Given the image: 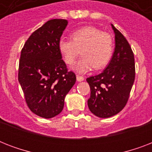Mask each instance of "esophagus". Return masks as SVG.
Returning <instances> with one entry per match:
<instances>
[{
    "mask_svg": "<svg viewBox=\"0 0 152 152\" xmlns=\"http://www.w3.org/2000/svg\"><path fill=\"white\" fill-rule=\"evenodd\" d=\"M76 80L78 81V82H81V81L84 80V78H83V76H78V75H76Z\"/></svg>",
    "mask_w": 152,
    "mask_h": 152,
    "instance_id": "1",
    "label": "esophagus"
}]
</instances>
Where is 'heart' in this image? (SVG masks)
<instances>
[{
    "label": "heart",
    "mask_w": 152,
    "mask_h": 152,
    "mask_svg": "<svg viewBox=\"0 0 152 152\" xmlns=\"http://www.w3.org/2000/svg\"><path fill=\"white\" fill-rule=\"evenodd\" d=\"M72 39L62 37L58 50L64 62L72 64L80 50L83 57L72 66L79 73H85L93 67L100 69L108 64L113 52V40L110 34L95 27H81L71 34Z\"/></svg>",
    "instance_id": "heart-1"
}]
</instances>
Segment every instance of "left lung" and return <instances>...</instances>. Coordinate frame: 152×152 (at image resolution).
Listing matches in <instances>:
<instances>
[{
	"label": "left lung",
	"instance_id": "left-lung-1",
	"mask_svg": "<svg viewBox=\"0 0 152 152\" xmlns=\"http://www.w3.org/2000/svg\"><path fill=\"white\" fill-rule=\"evenodd\" d=\"M115 34V48L110 61L99 75L87 79L91 88L88 108L99 118L116 115L127 103L135 80V61L124 35L111 24Z\"/></svg>",
	"mask_w": 152,
	"mask_h": 152
}]
</instances>
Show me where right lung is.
Segmentation results:
<instances>
[{
	"label": "right lung",
	"instance_id": "obj_1",
	"mask_svg": "<svg viewBox=\"0 0 152 152\" xmlns=\"http://www.w3.org/2000/svg\"><path fill=\"white\" fill-rule=\"evenodd\" d=\"M68 20H50L33 32L21 51L18 80L31 110L44 118L58 115L76 83L58 50Z\"/></svg>",
	"mask_w": 152,
	"mask_h": 152
}]
</instances>
